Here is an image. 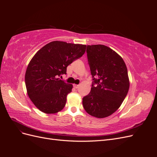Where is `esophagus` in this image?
<instances>
[{
    "instance_id": "obj_1",
    "label": "esophagus",
    "mask_w": 157,
    "mask_h": 157,
    "mask_svg": "<svg viewBox=\"0 0 157 157\" xmlns=\"http://www.w3.org/2000/svg\"><path fill=\"white\" fill-rule=\"evenodd\" d=\"M73 86H74V88H78V87H79V85H78V84H73Z\"/></svg>"
}]
</instances>
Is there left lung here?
Listing matches in <instances>:
<instances>
[{"label": "left lung", "mask_w": 157, "mask_h": 157, "mask_svg": "<svg viewBox=\"0 0 157 157\" xmlns=\"http://www.w3.org/2000/svg\"><path fill=\"white\" fill-rule=\"evenodd\" d=\"M86 52L93 82L82 105L89 115L105 118L120 107L128 94L127 67L121 57L105 45H87Z\"/></svg>", "instance_id": "left-lung-1"}]
</instances>
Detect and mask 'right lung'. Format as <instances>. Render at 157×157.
Segmentation results:
<instances>
[{
  "label": "right lung",
  "instance_id": "obj_1",
  "mask_svg": "<svg viewBox=\"0 0 157 157\" xmlns=\"http://www.w3.org/2000/svg\"><path fill=\"white\" fill-rule=\"evenodd\" d=\"M86 45L53 41L38 51L26 70L27 94L40 111L47 114L62 110L73 85L59 77L66 75L67 67L82 57Z\"/></svg>",
  "mask_w": 157,
  "mask_h": 157
}]
</instances>
